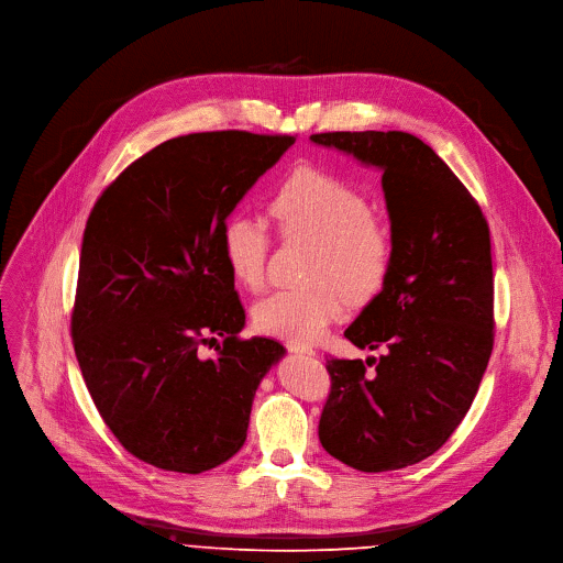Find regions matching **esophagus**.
<instances>
[{
  "instance_id": "esophagus-1",
  "label": "esophagus",
  "mask_w": 563,
  "mask_h": 563,
  "mask_svg": "<svg viewBox=\"0 0 563 563\" xmlns=\"http://www.w3.org/2000/svg\"><path fill=\"white\" fill-rule=\"evenodd\" d=\"M287 350L294 352V354H308V356H317V350L308 347V345H300V343H287Z\"/></svg>"
}]
</instances>
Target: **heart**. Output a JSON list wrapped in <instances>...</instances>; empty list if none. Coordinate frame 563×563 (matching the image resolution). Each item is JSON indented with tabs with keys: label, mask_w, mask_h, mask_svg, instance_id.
Listing matches in <instances>:
<instances>
[{
	"label": "heart",
	"mask_w": 563,
	"mask_h": 563,
	"mask_svg": "<svg viewBox=\"0 0 563 563\" xmlns=\"http://www.w3.org/2000/svg\"><path fill=\"white\" fill-rule=\"evenodd\" d=\"M272 213L287 235L317 244L310 280L300 289H278L253 308L261 332L291 343L319 341L352 300L375 296L390 269L393 242L373 220L368 199L317 168H296L276 188ZM224 263L233 278L258 289L265 280L269 235L265 222L246 213L227 218L220 231Z\"/></svg>",
	"instance_id": "heart-1"
}]
</instances>
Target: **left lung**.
I'll list each match as a JSON object with an SVG mask.
<instances>
[{
    "mask_svg": "<svg viewBox=\"0 0 563 563\" xmlns=\"http://www.w3.org/2000/svg\"><path fill=\"white\" fill-rule=\"evenodd\" d=\"M382 173L393 258L382 291L343 332L379 360H328L323 449L360 472H393L435 453L463 422L494 345L489 229L435 152L406 132H325ZM373 365L368 372L365 366Z\"/></svg>",
    "mask_w": 563,
    "mask_h": 563,
    "instance_id": "obj_1",
    "label": "left lung"
}]
</instances>
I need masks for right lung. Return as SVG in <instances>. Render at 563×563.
<instances>
[{
    "label": "right lung",
    "instance_id": "obj_1",
    "mask_svg": "<svg viewBox=\"0 0 563 563\" xmlns=\"http://www.w3.org/2000/svg\"><path fill=\"white\" fill-rule=\"evenodd\" d=\"M294 141L238 130L164 141L87 220L74 350L100 418L147 465L201 474L227 463L285 356L274 339H238L244 310L220 231ZM203 344L217 345L211 361Z\"/></svg>",
    "mask_w": 563,
    "mask_h": 563
}]
</instances>
